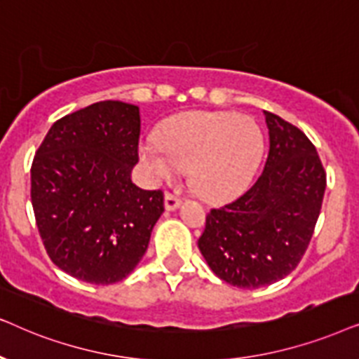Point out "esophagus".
<instances>
[{"mask_svg": "<svg viewBox=\"0 0 359 359\" xmlns=\"http://www.w3.org/2000/svg\"><path fill=\"white\" fill-rule=\"evenodd\" d=\"M164 207H165L167 212H174V210L180 207V200L177 198L175 195L165 192L164 194Z\"/></svg>", "mask_w": 359, "mask_h": 359, "instance_id": "34e87169", "label": "esophagus"}]
</instances>
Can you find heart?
Here are the masks:
<instances>
[{"label": "heart", "mask_w": 359, "mask_h": 359, "mask_svg": "<svg viewBox=\"0 0 359 359\" xmlns=\"http://www.w3.org/2000/svg\"><path fill=\"white\" fill-rule=\"evenodd\" d=\"M264 154V136L250 116L190 111L162 124L157 141L140 146V159L154 180L189 169L190 184L205 202L238 197L251 184Z\"/></svg>", "instance_id": "1"}]
</instances>
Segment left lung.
I'll list each match as a JSON object with an SVG mask.
<instances>
[{"label": "left lung", "instance_id": "1", "mask_svg": "<svg viewBox=\"0 0 359 359\" xmlns=\"http://www.w3.org/2000/svg\"><path fill=\"white\" fill-rule=\"evenodd\" d=\"M269 154L235 202L207 215L198 250L215 274L240 289L274 284L302 259L322 208L327 175L299 128L264 111Z\"/></svg>", "mask_w": 359, "mask_h": 359}]
</instances>
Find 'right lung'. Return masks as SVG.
<instances>
[{"mask_svg": "<svg viewBox=\"0 0 359 359\" xmlns=\"http://www.w3.org/2000/svg\"><path fill=\"white\" fill-rule=\"evenodd\" d=\"M140 133L136 104L98 102L52 124L32 161V208L47 255L83 283L130 276L164 212L161 190L131 180Z\"/></svg>", "mask_w": 359, "mask_h": 359, "instance_id": "add662e5", "label": "right lung"}]
</instances>
